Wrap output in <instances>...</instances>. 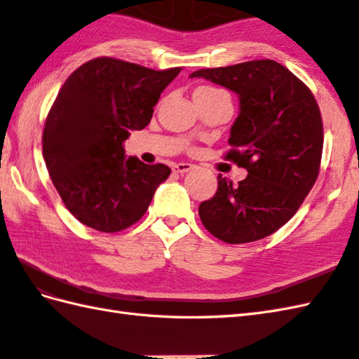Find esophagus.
<instances>
[{"instance_id":"1","label":"esophagus","mask_w":359,"mask_h":359,"mask_svg":"<svg viewBox=\"0 0 359 359\" xmlns=\"http://www.w3.org/2000/svg\"><path fill=\"white\" fill-rule=\"evenodd\" d=\"M193 168H194V165H191V163H175V165L172 166V170H174L175 172L185 174V172H188V171H191Z\"/></svg>"}]
</instances>
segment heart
Wrapping results in <instances>:
<instances>
[{
    "label": "heart",
    "instance_id": "b5f03b06",
    "mask_svg": "<svg viewBox=\"0 0 359 359\" xmlns=\"http://www.w3.org/2000/svg\"><path fill=\"white\" fill-rule=\"evenodd\" d=\"M196 97H205V98H211V97H230L226 90L216 88V86H201L196 89L194 93Z\"/></svg>",
    "mask_w": 359,
    "mask_h": 359
}]
</instances>
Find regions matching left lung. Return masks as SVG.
I'll return each mask as SVG.
<instances>
[{
    "label": "left lung",
    "mask_w": 359,
    "mask_h": 359,
    "mask_svg": "<svg viewBox=\"0 0 359 359\" xmlns=\"http://www.w3.org/2000/svg\"><path fill=\"white\" fill-rule=\"evenodd\" d=\"M239 95L225 158L245 168L238 185L219 174L217 191L199 207L203 226L226 243L278 231L313 188L323 156V118L311 90L274 60L193 72Z\"/></svg>",
    "instance_id": "left-lung-1"
}]
</instances>
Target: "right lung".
Masks as SVG:
<instances>
[{"instance_id":"add662e5","label":"right lung","mask_w":359,"mask_h":359,"mask_svg":"<svg viewBox=\"0 0 359 359\" xmlns=\"http://www.w3.org/2000/svg\"><path fill=\"white\" fill-rule=\"evenodd\" d=\"M180 71L100 57L65 81L46 117L43 157L53 187L81 224L117 233L147 212L171 170L126 157L123 142L149 123L160 94Z\"/></svg>"}]
</instances>
